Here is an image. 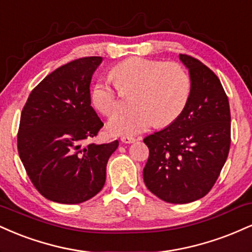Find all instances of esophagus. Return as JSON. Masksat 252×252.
<instances>
[{"label": "esophagus", "instance_id": "1", "mask_svg": "<svg viewBox=\"0 0 252 252\" xmlns=\"http://www.w3.org/2000/svg\"><path fill=\"white\" fill-rule=\"evenodd\" d=\"M120 140L123 141L124 144H131V143H134L135 138H133V137H127V135H123V137L120 138Z\"/></svg>", "mask_w": 252, "mask_h": 252}]
</instances>
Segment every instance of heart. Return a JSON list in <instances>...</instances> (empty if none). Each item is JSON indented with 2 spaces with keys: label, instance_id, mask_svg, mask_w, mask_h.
Segmentation results:
<instances>
[{
  "label": "heart",
  "instance_id": "b5f03b06",
  "mask_svg": "<svg viewBox=\"0 0 252 252\" xmlns=\"http://www.w3.org/2000/svg\"><path fill=\"white\" fill-rule=\"evenodd\" d=\"M111 78L100 79L92 90V102L103 115H112L121 105V94H131V111L119 112L107 124L115 135H134L174 123L190 101L192 80L178 62L146 58H129L111 69Z\"/></svg>",
  "mask_w": 252,
  "mask_h": 252
}]
</instances>
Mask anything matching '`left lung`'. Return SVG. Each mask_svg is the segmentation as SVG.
Here are the masks:
<instances>
[{
    "label": "left lung",
    "mask_w": 252,
    "mask_h": 252,
    "mask_svg": "<svg viewBox=\"0 0 252 252\" xmlns=\"http://www.w3.org/2000/svg\"><path fill=\"white\" fill-rule=\"evenodd\" d=\"M179 58L192 80L190 101L174 123L144 139L150 150L143 171L145 185L171 204L206 196L220 177L231 144L229 99L218 76L193 56Z\"/></svg>",
    "instance_id": "8db88e82"
}]
</instances>
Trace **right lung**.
Here are the masks:
<instances>
[{"label":"right lung","instance_id":"1","mask_svg":"<svg viewBox=\"0 0 252 252\" xmlns=\"http://www.w3.org/2000/svg\"><path fill=\"white\" fill-rule=\"evenodd\" d=\"M101 56L56 68L29 94L21 113L17 151L29 179L47 199L79 204L101 191L106 165L119 141L84 143L103 123L91 106L92 75Z\"/></svg>","mask_w":252,"mask_h":252}]
</instances>
